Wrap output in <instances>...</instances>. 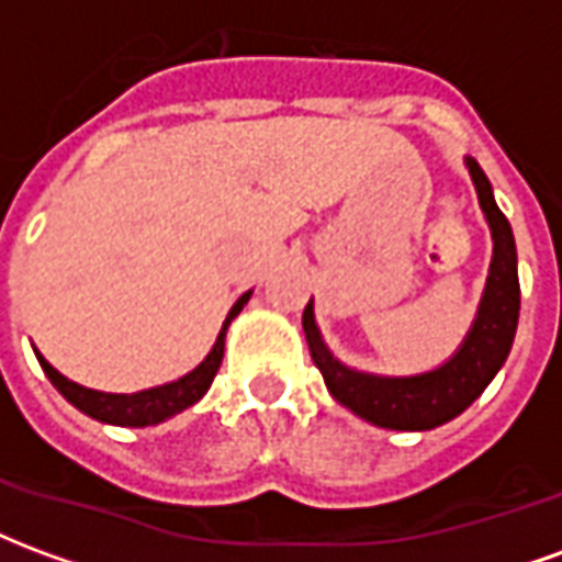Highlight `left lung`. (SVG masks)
<instances>
[{"label":"left lung","mask_w":562,"mask_h":562,"mask_svg":"<svg viewBox=\"0 0 562 562\" xmlns=\"http://www.w3.org/2000/svg\"><path fill=\"white\" fill-rule=\"evenodd\" d=\"M467 168H470L472 183L479 192L484 220L491 225L494 258H491V273H487V285H484L475 322H472L467 340L460 342V349L446 364L436 367L430 373H418V376H376V373L352 370V367L340 364L322 340L313 301L304 310V334L310 342V355L322 370L334 401L376 427L434 430L439 424L458 418L491 385L499 367L506 364L508 349L515 340L520 285L512 225L503 216V210L496 207L494 189L479 168V161L467 159Z\"/></svg>","instance_id":"8db88e82"}]
</instances>
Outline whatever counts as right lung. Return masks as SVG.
<instances>
[{
    "label": "right lung",
    "instance_id": "1",
    "mask_svg": "<svg viewBox=\"0 0 562 562\" xmlns=\"http://www.w3.org/2000/svg\"><path fill=\"white\" fill-rule=\"evenodd\" d=\"M249 297H252V292H244L237 297V304L228 310V316L222 322V330L216 342H213V349L192 373H186V376H180L177 382H168V385H156V389L135 391V394H104V391L83 389V385L71 382V379H66L59 370L47 364L44 355H38V364L47 373V379L54 382V389L71 406H78L83 415H90V418L102 424H116V427H149V424H159L165 418H171V415L183 413L207 394L210 382H213L222 364V355H225V330L232 325V318L244 310Z\"/></svg>",
    "mask_w": 562,
    "mask_h": 562
}]
</instances>
